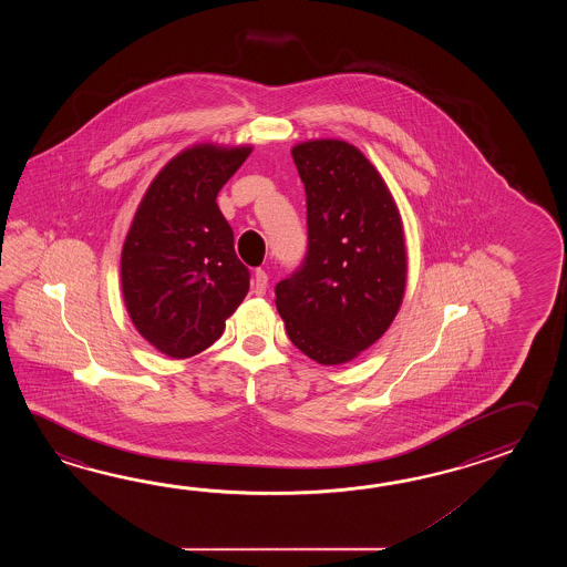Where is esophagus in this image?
Listing matches in <instances>:
<instances>
[{"instance_id":"1","label":"esophagus","mask_w":567,"mask_h":567,"mask_svg":"<svg viewBox=\"0 0 567 567\" xmlns=\"http://www.w3.org/2000/svg\"><path fill=\"white\" fill-rule=\"evenodd\" d=\"M267 289V274L264 269H257L254 276V284H251V291L255 296H264Z\"/></svg>"}]
</instances>
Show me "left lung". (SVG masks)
<instances>
[{
  "instance_id": "left-lung-1",
  "label": "left lung",
  "mask_w": 567,
  "mask_h": 567,
  "mask_svg": "<svg viewBox=\"0 0 567 567\" xmlns=\"http://www.w3.org/2000/svg\"><path fill=\"white\" fill-rule=\"evenodd\" d=\"M306 188L308 254L276 286L288 337L320 364L369 349L398 316L408 254L398 205L361 150L342 140L293 145Z\"/></svg>"
}]
</instances>
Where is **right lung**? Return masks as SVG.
Listing matches in <instances>:
<instances>
[{
    "label": "right lung",
    "mask_w": 567,
    "mask_h": 567,
    "mask_svg": "<svg viewBox=\"0 0 567 567\" xmlns=\"http://www.w3.org/2000/svg\"><path fill=\"white\" fill-rule=\"evenodd\" d=\"M251 145L198 144L157 172L121 251V289L137 332L172 359L208 349L249 291V269L217 194Z\"/></svg>",
    "instance_id": "obj_1"
}]
</instances>
